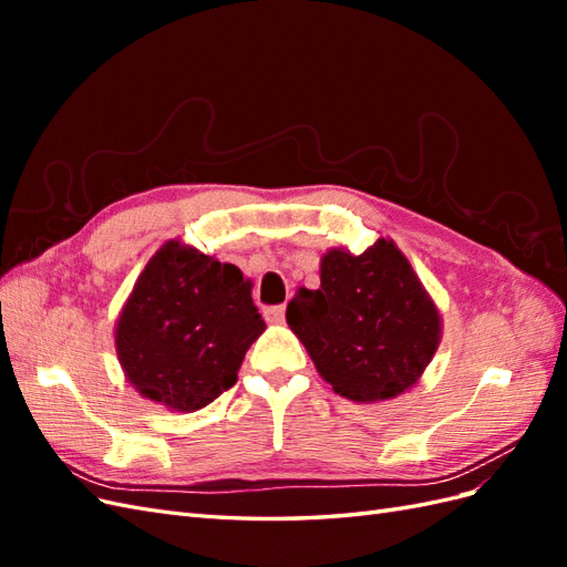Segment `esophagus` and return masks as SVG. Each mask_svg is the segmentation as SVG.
Listing matches in <instances>:
<instances>
[{
  "mask_svg": "<svg viewBox=\"0 0 567 567\" xmlns=\"http://www.w3.org/2000/svg\"><path fill=\"white\" fill-rule=\"evenodd\" d=\"M265 315H267V319H269V321H284L286 305H274V307H267Z\"/></svg>",
  "mask_w": 567,
  "mask_h": 567,
  "instance_id": "obj_1",
  "label": "esophagus"
}]
</instances>
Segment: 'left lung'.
Here are the masks:
<instances>
[{
  "label": "left lung",
  "instance_id": "obj_1",
  "mask_svg": "<svg viewBox=\"0 0 567 567\" xmlns=\"http://www.w3.org/2000/svg\"><path fill=\"white\" fill-rule=\"evenodd\" d=\"M286 321L326 383L352 402L398 398L440 342V315L406 257L379 238L362 255L333 248L321 286L300 288Z\"/></svg>",
  "mask_w": 567,
  "mask_h": 567
}]
</instances>
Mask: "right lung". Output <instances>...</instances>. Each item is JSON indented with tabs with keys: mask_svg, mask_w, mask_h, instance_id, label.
<instances>
[{
	"mask_svg": "<svg viewBox=\"0 0 567 567\" xmlns=\"http://www.w3.org/2000/svg\"><path fill=\"white\" fill-rule=\"evenodd\" d=\"M262 331L250 281L238 267L169 241L136 279L117 319L115 348L144 398L196 411L236 383Z\"/></svg>",
	"mask_w": 567,
	"mask_h": 567,
	"instance_id": "right-lung-1",
	"label": "right lung"
}]
</instances>
